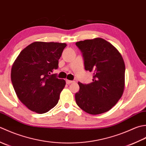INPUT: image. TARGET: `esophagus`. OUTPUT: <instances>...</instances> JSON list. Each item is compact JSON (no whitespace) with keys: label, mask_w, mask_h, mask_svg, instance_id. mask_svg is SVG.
Returning <instances> with one entry per match:
<instances>
[{"label":"esophagus","mask_w":146,"mask_h":146,"mask_svg":"<svg viewBox=\"0 0 146 146\" xmlns=\"http://www.w3.org/2000/svg\"><path fill=\"white\" fill-rule=\"evenodd\" d=\"M72 82H74V81H70V80H68V79H66V83H67V84H71V83H72Z\"/></svg>","instance_id":"1"}]
</instances>
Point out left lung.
<instances>
[{
	"label": "left lung",
	"instance_id": "8db88e82",
	"mask_svg": "<svg viewBox=\"0 0 146 146\" xmlns=\"http://www.w3.org/2000/svg\"><path fill=\"white\" fill-rule=\"evenodd\" d=\"M76 44L82 53L85 70L94 74L90 84L78 82L77 105L91 115L108 111L123 93L125 66L122 56L113 44L101 38L80 41Z\"/></svg>",
	"mask_w": 146,
	"mask_h": 146
}]
</instances>
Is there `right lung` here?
<instances>
[{
  "label": "right lung",
  "instance_id": "1",
  "mask_svg": "<svg viewBox=\"0 0 146 146\" xmlns=\"http://www.w3.org/2000/svg\"><path fill=\"white\" fill-rule=\"evenodd\" d=\"M66 43L35 41L20 52L11 69V81L19 100L42 114L56 105L65 81L52 74Z\"/></svg>",
  "mask_w": 146,
  "mask_h": 146
}]
</instances>
